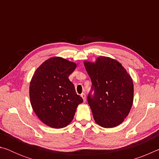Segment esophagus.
<instances>
[{
	"label": "esophagus",
	"mask_w": 159,
	"mask_h": 159,
	"mask_svg": "<svg viewBox=\"0 0 159 159\" xmlns=\"http://www.w3.org/2000/svg\"><path fill=\"white\" fill-rule=\"evenodd\" d=\"M81 98H83V101L84 102H85L86 101V95H85V93H83V94H81Z\"/></svg>",
	"instance_id": "obj_1"
}]
</instances>
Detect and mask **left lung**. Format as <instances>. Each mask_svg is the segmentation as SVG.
<instances>
[{"label": "left lung", "instance_id": "1", "mask_svg": "<svg viewBox=\"0 0 159 159\" xmlns=\"http://www.w3.org/2000/svg\"><path fill=\"white\" fill-rule=\"evenodd\" d=\"M92 81L88 102L96 123L111 128L120 125L127 117L133 102V82L117 60L99 56L95 62L84 61Z\"/></svg>", "mask_w": 159, "mask_h": 159}]
</instances>
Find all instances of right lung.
<instances>
[{
	"mask_svg": "<svg viewBox=\"0 0 159 159\" xmlns=\"http://www.w3.org/2000/svg\"><path fill=\"white\" fill-rule=\"evenodd\" d=\"M76 64L60 57L43 62L36 70L29 85L32 109L44 124L61 128L73 120L79 104L83 102L78 95L69 75Z\"/></svg>",
	"mask_w": 159,
	"mask_h": 159,
	"instance_id": "obj_1",
	"label": "right lung"
}]
</instances>
